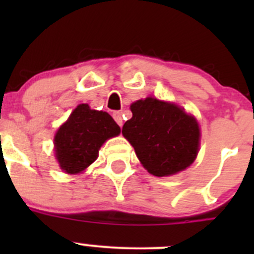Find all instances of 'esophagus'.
Segmentation results:
<instances>
[{"label": "esophagus", "mask_w": 254, "mask_h": 254, "mask_svg": "<svg viewBox=\"0 0 254 254\" xmlns=\"http://www.w3.org/2000/svg\"><path fill=\"white\" fill-rule=\"evenodd\" d=\"M113 118H114V120L117 122V124L119 125L120 127H123V118H122V113L120 112H113Z\"/></svg>", "instance_id": "obj_1"}]
</instances>
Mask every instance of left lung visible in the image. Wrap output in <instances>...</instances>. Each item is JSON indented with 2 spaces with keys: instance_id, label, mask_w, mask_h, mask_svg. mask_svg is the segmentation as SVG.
<instances>
[{
  "instance_id": "1",
  "label": "left lung",
  "mask_w": 254,
  "mask_h": 254,
  "mask_svg": "<svg viewBox=\"0 0 254 254\" xmlns=\"http://www.w3.org/2000/svg\"><path fill=\"white\" fill-rule=\"evenodd\" d=\"M130 109L132 118L125 122L122 132L147 172L156 177L172 176L194 162L200 129L193 115L152 97L134 102Z\"/></svg>"
}]
</instances>
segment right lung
<instances>
[{
	"instance_id": "right-lung-1",
	"label": "right lung",
	"mask_w": 254,
	"mask_h": 254,
	"mask_svg": "<svg viewBox=\"0 0 254 254\" xmlns=\"http://www.w3.org/2000/svg\"><path fill=\"white\" fill-rule=\"evenodd\" d=\"M119 134V125L108 113L79 104L54 137L60 168L68 175L81 173L97 160L101 146Z\"/></svg>"
}]
</instances>
